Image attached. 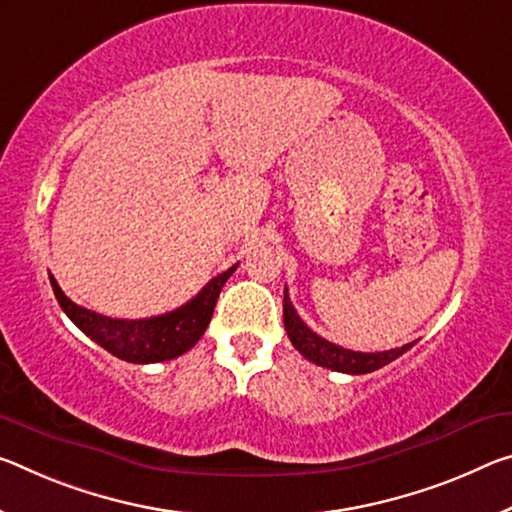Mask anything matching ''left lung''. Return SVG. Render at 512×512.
<instances>
[{
	"label": "left lung",
	"instance_id": "obj_1",
	"mask_svg": "<svg viewBox=\"0 0 512 512\" xmlns=\"http://www.w3.org/2000/svg\"><path fill=\"white\" fill-rule=\"evenodd\" d=\"M282 319H285V330L294 344L296 351L303 355L319 367H326L332 371H342V373H371L380 367H385L392 360L399 358L405 351H410L415 342L405 344L401 348H392V351H380V353H360V351H351V348L337 346L323 339L321 335H316L314 330L307 328V323L296 314L294 305H291L287 287H285V303H282Z\"/></svg>",
	"mask_w": 512,
	"mask_h": 512
}]
</instances>
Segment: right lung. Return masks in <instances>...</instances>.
<instances>
[{
    "label": "right lung",
    "instance_id": "obj_1",
    "mask_svg": "<svg viewBox=\"0 0 512 512\" xmlns=\"http://www.w3.org/2000/svg\"><path fill=\"white\" fill-rule=\"evenodd\" d=\"M234 271H237V264L209 280L196 298H191L189 303L177 307V310L136 321L111 319V316H102L86 310V307H79L63 294L52 273L50 282L61 310L68 314V319L86 337H91L95 344H100L104 351H109L120 360L150 364L173 360L198 344V339L205 335L209 321H212L218 294H221L223 285Z\"/></svg>",
    "mask_w": 512,
    "mask_h": 512
}]
</instances>
